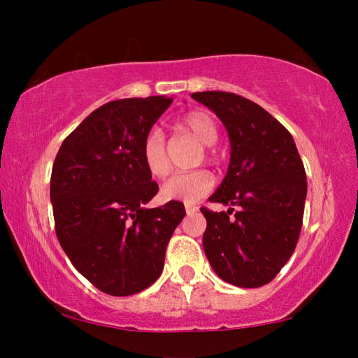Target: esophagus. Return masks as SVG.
<instances>
[{
	"label": "esophagus",
	"mask_w": 358,
	"mask_h": 358,
	"mask_svg": "<svg viewBox=\"0 0 358 358\" xmlns=\"http://www.w3.org/2000/svg\"><path fill=\"white\" fill-rule=\"evenodd\" d=\"M197 212H199V207H195V205H190V203L185 205V213L187 215H194Z\"/></svg>",
	"instance_id": "1"
}]
</instances>
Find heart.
<instances>
[{"label": "heart", "instance_id": "1", "mask_svg": "<svg viewBox=\"0 0 358 358\" xmlns=\"http://www.w3.org/2000/svg\"><path fill=\"white\" fill-rule=\"evenodd\" d=\"M184 131L194 135L200 143L212 146L218 140V125L208 112L190 110L179 122ZM210 155V150H207ZM141 161L148 173L156 179H163L171 171V159L168 155L164 135L161 130H150L141 143ZM215 179L207 169H195L189 173H178L171 178L161 189L164 200L192 203L205 197L213 189Z\"/></svg>", "mask_w": 358, "mask_h": 358}]
</instances>
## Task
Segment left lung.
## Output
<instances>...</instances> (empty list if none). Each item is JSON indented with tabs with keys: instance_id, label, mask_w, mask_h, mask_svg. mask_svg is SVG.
I'll return each instance as SVG.
<instances>
[{
	"instance_id": "obj_1",
	"label": "left lung",
	"mask_w": 358,
	"mask_h": 358,
	"mask_svg": "<svg viewBox=\"0 0 358 358\" xmlns=\"http://www.w3.org/2000/svg\"><path fill=\"white\" fill-rule=\"evenodd\" d=\"M227 127L228 173L208 200L228 212L202 210L203 251L215 273L243 288L275 278L295 251L303 224L306 173L285 127L246 97L223 91L190 94Z\"/></svg>"
}]
</instances>
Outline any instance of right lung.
<instances>
[{"instance_id":"right-lung-1","label":"right lung","mask_w":358,"mask_h":358,"mask_svg":"<svg viewBox=\"0 0 358 358\" xmlns=\"http://www.w3.org/2000/svg\"><path fill=\"white\" fill-rule=\"evenodd\" d=\"M173 97L110 101L63 140L52 168L55 231L76 271L112 296L158 280L184 203L145 208L158 194L141 143Z\"/></svg>"}]
</instances>
